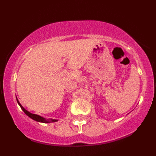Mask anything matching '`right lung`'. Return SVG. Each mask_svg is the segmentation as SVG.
I'll return each instance as SVG.
<instances>
[{
  "label": "right lung",
  "mask_w": 156,
  "mask_h": 156,
  "mask_svg": "<svg viewBox=\"0 0 156 156\" xmlns=\"http://www.w3.org/2000/svg\"><path fill=\"white\" fill-rule=\"evenodd\" d=\"M17 101H18V104H19V106H20V108H22V110L24 112V113L25 114L27 115V116H29L30 118H31L32 119H33V120H35L36 121H38V122H42V123H51V122H55V121H57V120H55V119H46L43 118V117L39 116V115H37V114H32V113L27 112V111L25 109V108H23V106L21 105L20 104V102L18 101V99H17Z\"/></svg>",
  "instance_id": "obj_1"
}]
</instances>
